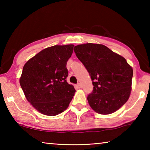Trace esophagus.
Wrapping results in <instances>:
<instances>
[{"instance_id":"esophagus-1","label":"esophagus","mask_w":150,"mask_h":150,"mask_svg":"<svg viewBox=\"0 0 150 150\" xmlns=\"http://www.w3.org/2000/svg\"><path fill=\"white\" fill-rule=\"evenodd\" d=\"M77 87L78 88H81V84L80 83H78L77 84Z\"/></svg>"}]
</instances>
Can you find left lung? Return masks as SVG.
Wrapping results in <instances>:
<instances>
[{"mask_svg":"<svg viewBox=\"0 0 150 150\" xmlns=\"http://www.w3.org/2000/svg\"><path fill=\"white\" fill-rule=\"evenodd\" d=\"M74 52L93 81V91L87 96L91 107L100 115L118 110L130 97L132 67L125 58L102 44L77 45Z\"/></svg>","mask_w":150,"mask_h":150,"instance_id":"left-lung-1","label":"left lung"}]
</instances>
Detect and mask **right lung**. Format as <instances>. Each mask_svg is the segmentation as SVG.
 <instances>
[{
  "label": "right lung",
  "instance_id": "right-lung-1",
  "mask_svg": "<svg viewBox=\"0 0 150 150\" xmlns=\"http://www.w3.org/2000/svg\"><path fill=\"white\" fill-rule=\"evenodd\" d=\"M74 45H56L42 50L25 63L20 84L27 100L40 113L55 116L67 108L75 89L66 81V65Z\"/></svg>",
  "mask_w": 150,
  "mask_h": 150
}]
</instances>
